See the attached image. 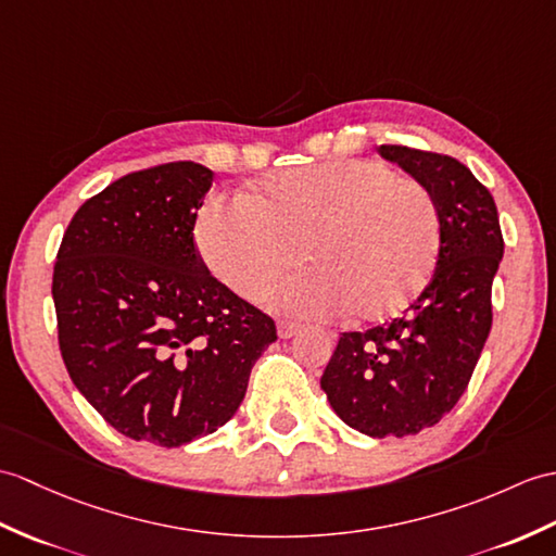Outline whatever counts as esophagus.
Segmentation results:
<instances>
[{
  "label": "esophagus",
  "instance_id": "34e87169",
  "mask_svg": "<svg viewBox=\"0 0 556 556\" xmlns=\"http://www.w3.org/2000/svg\"><path fill=\"white\" fill-rule=\"evenodd\" d=\"M303 327L301 325H295V321H279L277 325V333H279V339H291V337H295V333H299Z\"/></svg>",
  "mask_w": 556,
  "mask_h": 556
}]
</instances>
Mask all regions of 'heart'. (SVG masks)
<instances>
[{
    "mask_svg": "<svg viewBox=\"0 0 556 556\" xmlns=\"http://www.w3.org/2000/svg\"><path fill=\"white\" fill-rule=\"evenodd\" d=\"M193 237L211 275L241 299L289 273L301 249L309 269L269 291V303L379 321L429 283L441 217L431 193L391 167L329 161L269 175L247 199H205Z\"/></svg>",
    "mask_w": 556,
    "mask_h": 556,
    "instance_id": "heart-1",
    "label": "heart"
}]
</instances>
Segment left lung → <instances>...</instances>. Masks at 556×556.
I'll list each match as a JSON object with an SVG mask.
<instances>
[{"mask_svg": "<svg viewBox=\"0 0 556 556\" xmlns=\"http://www.w3.org/2000/svg\"><path fill=\"white\" fill-rule=\"evenodd\" d=\"M379 153L433 197L441 249L429 283L403 317L341 333L319 386L351 429L403 438L441 421L467 391L493 327L490 291L505 241L497 205L467 165L397 144Z\"/></svg>", "mask_w": 556, "mask_h": 556, "instance_id": "obj_1", "label": "left lung"}]
</instances>
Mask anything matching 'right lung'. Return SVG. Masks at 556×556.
<instances>
[{"mask_svg": "<svg viewBox=\"0 0 556 556\" xmlns=\"http://www.w3.org/2000/svg\"><path fill=\"white\" fill-rule=\"evenodd\" d=\"M213 170L177 161L87 199L54 265L59 348L115 431L179 447L239 409L273 317L217 281L193 243Z\"/></svg>", "mask_w": 556, "mask_h": 556, "instance_id": "add662e5", "label": "right lung"}]
</instances>
